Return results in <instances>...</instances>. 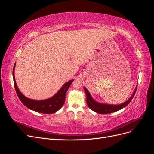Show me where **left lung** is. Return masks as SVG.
<instances>
[{"label": "left lung", "instance_id": "1", "mask_svg": "<svg viewBox=\"0 0 154 154\" xmlns=\"http://www.w3.org/2000/svg\"><path fill=\"white\" fill-rule=\"evenodd\" d=\"M136 88H137V86L136 88H135L132 95L130 97V98L128 99V100L124 102V103L122 104H119V105H110V104L99 103V102L95 101L92 98L90 92H88V91L87 89V88L84 87V90H85L86 97H87V105L92 110L96 112V113L101 114H106L118 111L124 108V107L127 106V105H128L130 102L133 99L134 96L136 91Z\"/></svg>", "mask_w": 154, "mask_h": 154}]
</instances>
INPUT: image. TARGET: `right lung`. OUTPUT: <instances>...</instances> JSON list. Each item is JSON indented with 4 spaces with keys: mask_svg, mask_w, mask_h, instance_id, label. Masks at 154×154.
<instances>
[{
    "mask_svg": "<svg viewBox=\"0 0 154 154\" xmlns=\"http://www.w3.org/2000/svg\"><path fill=\"white\" fill-rule=\"evenodd\" d=\"M16 63L14 65L13 70V77L14 86L17 92L18 98L22 103L29 109L37 112L39 113L51 114L55 113L59 110L63 105L66 100V94L69 87L71 85L74 80H69L66 82L60 88V89L56 94L50 98L43 100H35L26 97L22 94V92L18 89L15 78V68Z\"/></svg>",
    "mask_w": 154,
    "mask_h": 154,
    "instance_id": "1",
    "label": "right lung"
}]
</instances>
